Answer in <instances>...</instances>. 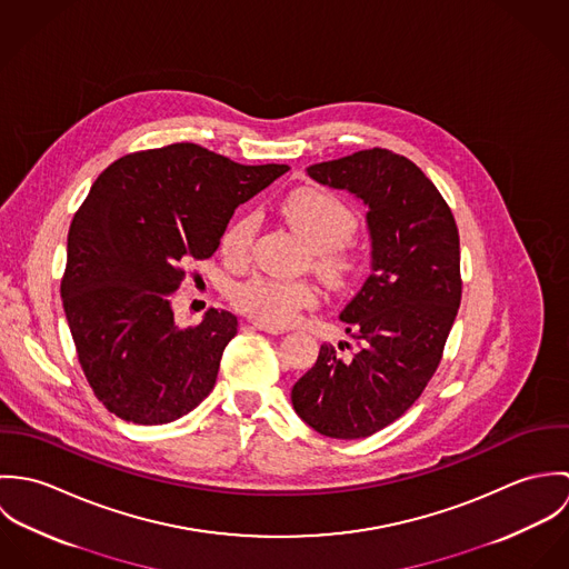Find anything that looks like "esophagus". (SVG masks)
<instances>
[{
	"label": "esophagus",
	"instance_id": "34e87169",
	"mask_svg": "<svg viewBox=\"0 0 569 569\" xmlns=\"http://www.w3.org/2000/svg\"><path fill=\"white\" fill-rule=\"evenodd\" d=\"M253 326H256L258 330L269 332V335H282V332H284V328H276V326L260 325V322H253Z\"/></svg>",
	"mask_w": 569,
	"mask_h": 569
}]
</instances>
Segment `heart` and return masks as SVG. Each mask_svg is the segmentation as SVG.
<instances>
[{"mask_svg": "<svg viewBox=\"0 0 569 569\" xmlns=\"http://www.w3.org/2000/svg\"><path fill=\"white\" fill-rule=\"evenodd\" d=\"M282 214L289 226L311 249L313 267L330 282H339L355 271L357 258L348 239L357 230L355 210L337 194L320 188L293 190L282 201ZM258 219L251 212L237 214L223 237L221 251L228 260L241 262L256 237ZM320 291L309 280H282L256 276L232 291V302L244 316L260 325H293L305 309L318 305Z\"/></svg>", "mask_w": 569, "mask_h": 569, "instance_id": "obj_1", "label": "heart"}]
</instances>
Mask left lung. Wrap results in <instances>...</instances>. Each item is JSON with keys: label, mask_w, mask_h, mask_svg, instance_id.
<instances>
[{"label": "left lung", "mask_w": 569, "mask_h": 569, "mask_svg": "<svg viewBox=\"0 0 569 569\" xmlns=\"http://www.w3.org/2000/svg\"><path fill=\"white\" fill-rule=\"evenodd\" d=\"M307 174L368 208L370 276L339 313L357 350L341 357L322 343L291 403L322 436L366 438L403 416L440 363L462 298L458 228L425 172L386 149L313 163Z\"/></svg>", "instance_id": "obj_1"}]
</instances>
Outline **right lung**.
Wrapping results in <instances>:
<instances>
[{
    "label": "right lung",
    "instance_id": "right-lung-1",
    "mask_svg": "<svg viewBox=\"0 0 569 569\" xmlns=\"http://www.w3.org/2000/svg\"><path fill=\"white\" fill-rule=\"evenodd\" d=\"M287 170L183 142L98 174L68 234L61 298L82 372L111 413L166 425L212 392L239 320L210 309L194 328L174 325L181 264L210 258L234 210Z\"/></svg>",
    "mask_w": 569,
    "mask_h": 569
}]
</instances>
